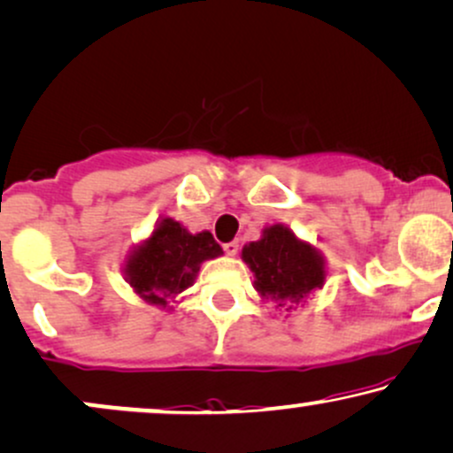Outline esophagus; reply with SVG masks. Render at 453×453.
Returning <instances> with one entry per match:
<instances>
[{
	"label": "esophagus",
	"instance_id": "obj_1",
	"mask_svg": "<svg viewBox=\"0 0 453 453\" xmlns=\"http://www.w3.org/2000/svg\"><path fill=\"white\" fill-rule=\"evenodd\" d=\"M225 252L228 254V257H235V254L239 252V242H235V239H233V242H226Z\"/></svg>",
	"mask_w": 453,
	"mask_h": 453
}]
</instances>
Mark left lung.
<instances>
[{"mask_svg":"<svg viewBox=\"0 0 453 453\" xmlns=\"http://www.w3.org/2000/svg\"><path fill=\"white\" fill-rule=\"evenodd\" d=\"M242 257L254 273V288L265 299L278 301V307L299 305L324 284L322 254L284 225L265 228L263 237L248 243Z\"/></svg>","mask_w":453,"mask_h":453,"instance_id":"8db88e82","label":"left lung"}]
</instances>
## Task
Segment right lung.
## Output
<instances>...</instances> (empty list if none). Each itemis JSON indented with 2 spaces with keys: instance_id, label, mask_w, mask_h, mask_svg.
I'll return each instance as SVG.
<instances>
[{
  "instance_id": "right-lung-1",
  "label": "right lung",
  "mask_w": 453,
  "mask_h": 453,
  "mask_svg": "<svg viewBox=\"0 0 453 453\" xmlns=\"http://www.w3.org/2000/svg\"><path fill=\"white\" fill-rule=\"evenodd\" d=\"M222 254L211 233H188L173 218H163L150 239L135 248L125 265L127 281L146 303L165 307L195 281L207 258Z\"/></svg>"
}]
</instances>
